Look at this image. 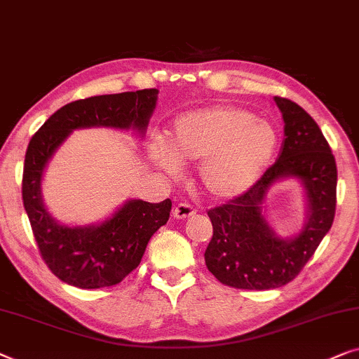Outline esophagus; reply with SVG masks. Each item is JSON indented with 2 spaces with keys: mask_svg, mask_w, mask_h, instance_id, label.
I'll return each mask as SVG.
<instances>
[{
  "mask_svg": "<svg viewBox=\"0 0 359 359\" xmlns=\"http://www.w3.org/2000/svg\"><path fill=\"white\" fill-rule=\"evenodd\" d=\"M194 214H196V209L191 204H188V202H180L173 210V217L178 218V220H184V218H189Z\"/></svg>",
  "mask_w": 359,
  "mask_h": 359,
  "instance_id": "1",
  "label": "esophagus"
}]
</instances>
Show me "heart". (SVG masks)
Listing matches in <instances>:
<instances>
[{
  "label": "heart",
  "mask_w": 359,
  "mask_h": 359,
  "mask_svg": "<svg viewBox=\"0 0 359 359\" xmlns=\"http://www.w3.org/2000/svg\"><path fill=\"white\" fill-rule=\"evenodd\" d=\"M168 144L154 142L152 158L176 173L201 163L199 180L212 197L230 199L257 183L278 145L273 126L236 107H212L175 119Z\"/></svg>",
  "instance_id": "obj_1"
}]
</instances>
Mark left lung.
Returning a JSON list of instances; mask_svg holds the SVG:
<instances>
[{"mask_svg":"<svg viewBox=\"0 0 359 359\" xmlns=\"http://www.w3.org/2000/svg\"><path fill=\"white\" fill-rule=\"evenodd\" d=\"M283 116L280 155L244 194L207 212L214 235L205 249L209 272L226 287L272 290L301 272L330 230L337 205V165L318 123L288 98L275 97ZM294 175L309 197V220L293 238H278L262 215L263 197L275 180Z\"/></svg>","mask_w":359,"mask_h":359,"instance_id":"obj_1","label":"left lung"}]
</instances>
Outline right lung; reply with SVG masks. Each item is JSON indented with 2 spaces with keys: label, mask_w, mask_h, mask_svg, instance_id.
<instances>
[{
  "label": "right lung",
  "mask_w": 359,
  "mask_h": 359,
  "mask_svg": "<svg viewBox=\"0 0 359 359\" xmlns=\"http://www.w3.org/2000/svg\"><path fill=\"white\" fill-rule=\"evenodd\" d=\"M157 89L82 98L55 111L30 139L22 175V201L40 256L60 280L77 288L118 285L139 266L147 243L170 218L171 201H128L100 225L66 226L41 201V175L72 129L108 126L144 134L157 105Z\"/></svg>",
  "instance_id": "1"
}]
</instances>
